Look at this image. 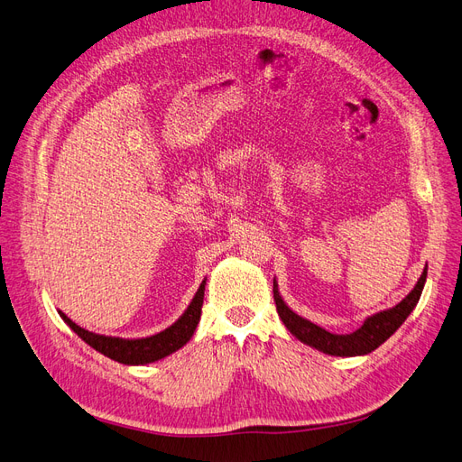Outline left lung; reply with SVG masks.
<instances>
[{
    "label": "left lung",
    "mask_w": 462,
    "mask_h": 462,
    "mask_svg": "<svg viewBox=\"0 0 462 462\" xmlns=\"http://www.w3.org/2000/svg\"><path fill=\"white\" fill-rule=\"evenodd\" d=\"M426 273H428V265H424L417 284L412 286V291L400 301V304H395L390 310L369 315L357 330L349 334L328 332L323 327L306 319V317L292 311L282 300L275 279H273V298H275V306H277L281 321L300 342L319 349L323 354L337 356V357L367 356L374 352L380 344H384L392 334L405 323L411 311L417 308L424 289V282H426Z\"/></svg>",
    "instance_id": "obj_1"
}]
</instances>
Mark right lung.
<instances>
[{
    "mask_svg": "<svg viewBox=\"0 0 462 462\" xmlns=\"http://www.w3.org/2000/svg\"><path fill=\"white\" fill-rule=\"evenodd\" d=\"M204 286H206V279L200 282L197 294L193 296V300H190V304L181 313L180 319L176 323H171L168 328L152 334V337H143V338L105 337V334L91 332L76 325L62 311H59V315L79 338L95 349V352H99L113 361H118L124 365H147V363L161 361L170 354L178 352L180 347H183L190 338H193L197 325L200 321V313H202Z\"/></svg>",
    "mask_w": 462,
    "mask_h": 462,
    "instance_id": "obj_1",
    "label": "right lung"
}]
</instances>
